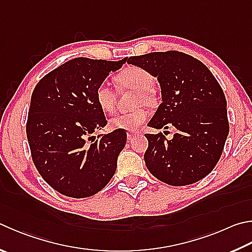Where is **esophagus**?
Instances as JSON below:
<instances>
[{"label": "esophagus", "mask_w": 252, "mask_h": 252, "mask_svg": "<svg viewBox=\"0 0 252 252\" xmlns=\"http://www.w3.org/2000/svg\"><path fill=\"white\" fill-rule=\"evenodd\" d=\"M136 134H138V132H136V131H127L126 132V135H127V138H129V139L133 138V136L136 135Z\"/></svg>", "instance_id": "obj_1"}]
</instances>
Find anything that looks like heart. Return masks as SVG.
Returning <instances> with one entry per match:
<instances>
[{
	"label": "heart",
	"instance_id": "heart-1",
	"mask_svg": "<svg viewBox=\"0 0 252 252\" xmlns=\"http://www.w3.org/2000/svg\"><path fill=\"white\" fill-rule=\"evenodd\" d=\"M119 89H130L136 91L133 98V107H139L130 112L116 114L110 120V126L113 129L135 131L143 125L149 117V112L143 104H153L155 97L153 93L154 78L148 70L141 67H127L125 70L114 77ZM94 99L98 107L103 112H112L117 102L116 93L106 82L100 84L94 93Z\"/></svg>",
	"mask_w": 252,
	"mask_h": 252
}]
</instances>
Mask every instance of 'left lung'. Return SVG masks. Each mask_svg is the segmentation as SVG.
I'll return each instance as SVG.
<instances>
[{"mask_svg":"<svg viewBox=\"0 0 252 252\" xmlns=\"http://www.w3.org/2000/svg\"><path fill=\"white\" fill-rule=\"evenodd\" d=\"M157 77L162 103L149 122L155 129H177L172 140L162 133L145 134V165L158 180L185 186L214 170L229 133L227 101L220 85L202 62L168 50L126 59Z\"/></svg>","mask_w":252,"mask_h":252,"instance_id":"8db88e82","label":"left lung"}]
</instances>
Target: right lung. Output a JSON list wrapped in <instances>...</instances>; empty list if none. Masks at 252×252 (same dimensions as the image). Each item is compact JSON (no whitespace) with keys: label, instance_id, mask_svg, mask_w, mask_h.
<instances>
[{"label":"right lung","instance_id":"1","mask_svg":"<svg viewBox=\"0 0 252 252\" xmlns=\"http://www.w3.org/2000/svg\"><path fill=\"white\" fill-rule=\"evenodd\" d=\"M119 62L77 57L48 72L32 94L26 135L32 158L48 185L68 197L85 198L106 186L126 142L125 130L91 134L107 126L94 99L97 87Z\"/></svg>","mask_w":252,"mask_h":252}]
</instances>
